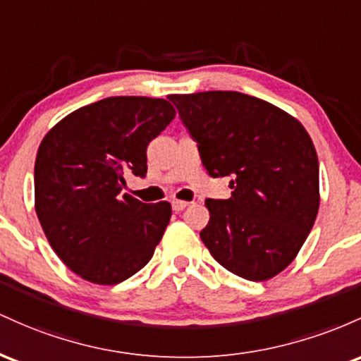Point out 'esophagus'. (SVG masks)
Here are the masks:
<instances>
[{"label": "esophagus", "mask_w": 361, "mask_h": 361, "mask_svg": "<svg viewBox=\"0 0 361 361\" xmlns=\"http://www.w3.org/2000/svg\"><path fill=\"white\" fill-rule=\"evenodd\" d=\"M189 202L185 201H179V200H173L172 201V209L173 212H182V209H185V206H188Z\"/></svg>", "instance_id": "esophagus-1"}]
</instances>
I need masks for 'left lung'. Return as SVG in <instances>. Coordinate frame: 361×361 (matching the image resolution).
<instances>
[{
  "label": "left lung",
  "mask_w": 361,
  "mask_h": 361,
  "mask_svg": "<svg viewBox=\"0 0 361 361\" xmlns=\"http://www.w3.org/2000/svg\"><path fill=\"white\" fill-rule=\"evenodd\" d=\"M212 177L230 200H206L200 237L237 276L264 281L293 261L319 212V160L309 133L273 104L240 92L170 95Z\"/></svg>",
  "instance_id": "left-lung-1"
}]
</instances>
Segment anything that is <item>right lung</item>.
Wrapping results in <instances>:
<instances>
[{"label":"right lung","instance_id":"right-lung-1","mask_svg":"<svg viewBox=\"0 0 361 361\" xmlns=\"http://www.w3.org/2000/svg\"><path fill=\"white\" fill-rule=\"evenodd\" d=\"M176 117L149 97H109L71 112L47 133L35 159V212L73 273L117 285L148 264L170 221L167 201L121 191L147 176V148Z\"/></svg>","mask_w":361,"mask_h":361}]
</instances>
